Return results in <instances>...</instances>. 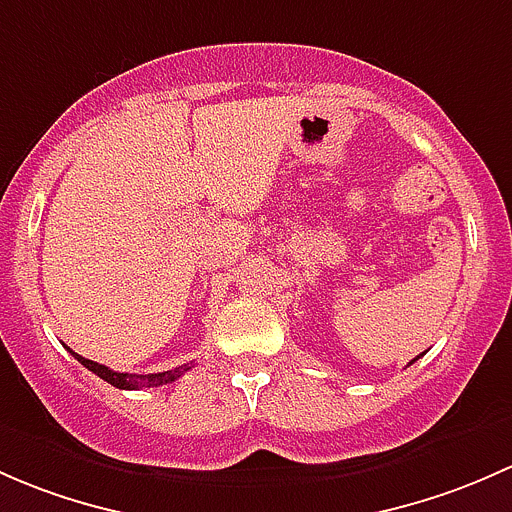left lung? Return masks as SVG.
<instances>
[{
  "instance_id": "left-lung-1",
  "label": "left lung",
  "mask_w": 512,
  "mask_h": 512,
  "mask_svg": "<svg viewBox=\"0 0 512 512\" xmlns=\"http://www.w3.org/2000/svg\"><path fill=\"white\" fill-rule=\"evenodd\" d=\"M412 362H414V360H412ZM412 362H409V365H412Z\"/></svg>"
}]
</instances>
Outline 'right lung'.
Wrapping results in <instances>:
<instances>
[{"mask_svg":"<svg viewBox=\"0 0 512 512\" xmlns=\"http://www.w3.org/2000/svg\"><path fill=\"white\" fill-rule=\"evenodd\" d=\"M73 357H76L78 362H81L83 367H88L93 374H98L100 379H105L108 384H113V387L118 389H142V387H160V384H170L175 382V379L182 377L184 372L189 370V365L184 367H175V370H167V372H157V374H128V372H115L110 370V367L105 365H98V362L93 360H86V357H81L78 352L68 350Z\"/></svg>","mask_w":512,"mask_h":512,"instance_id":"obj_1","label":"right lung"}]
</instances>
